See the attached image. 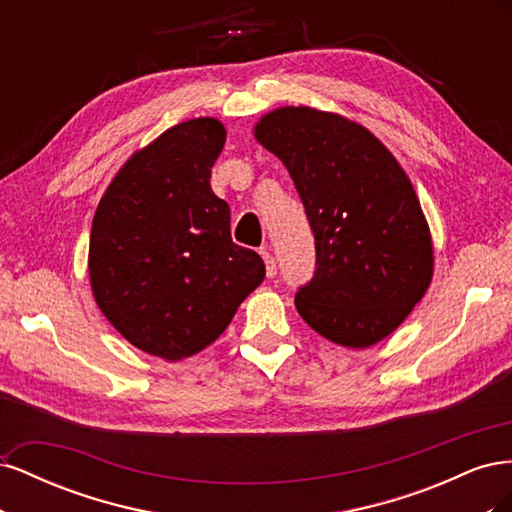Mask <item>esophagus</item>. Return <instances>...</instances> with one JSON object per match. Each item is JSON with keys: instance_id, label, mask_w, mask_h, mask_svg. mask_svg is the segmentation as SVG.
Instances as JSON below:
<instances>
[{"instance_id": "34e87169", "label": "esophagus", "mask_w": 512, "mask_h": 512, "mask_svg": "<svg viewBox=\"0 0 512 512\" xmlns=\"http://www.w3.org/2000/svg\"><path fill=\"white\" fill-rule=\"evenodd\" d=\"M260 256H262V260H265V265H267V275H269V277H275V273H277V262H275L273 254H271V245L260 247Z\"/></svg>"}]
</instances>
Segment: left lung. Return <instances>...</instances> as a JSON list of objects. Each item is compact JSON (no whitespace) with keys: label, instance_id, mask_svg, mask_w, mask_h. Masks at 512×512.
Masks as SVG:
<instances>
[{"label":"left lung","instance_id":"obj_1","mask_svg":"<svg viewBox=\"0 0 512 512\" xmlns=\"http://www.w3.org/2000/svg\"><path fill=\"white\" fill-rule=\"evenodd\" d=\"M254 136L288 168L314 232L316 271L294 297L301 318L335 344H378L431 282V237L410 179L374 134L316 108H277Z\"/></svg>","mask_w":512,"mask_h":512}]
</instances>
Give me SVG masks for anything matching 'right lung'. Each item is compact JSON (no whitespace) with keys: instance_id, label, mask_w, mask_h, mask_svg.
Here are the masks:
<instances>
[{"instance_id":"right-lung-1","label":"right lung","mask_w":512,"mask_h":512,"mask_svg":"<svg viewBox=\"0 0 512 512\" xmlns=\"http://www.w3.org/2000/svg\"><path fill=\"white\" fill-rule=\"evenodd\" d=\"M224 141L211 117L166 130L119 170L91 224L98 307L130 344L168 361L215 342L265 280V262L232 243L230 207L211 190Z\"/></svg>"}]
</instances>
